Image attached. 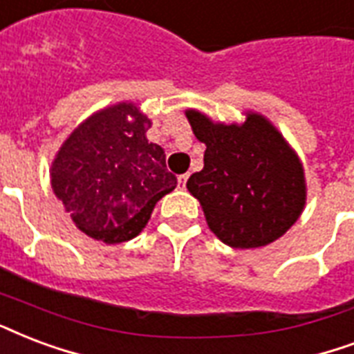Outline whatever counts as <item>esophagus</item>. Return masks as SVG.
I'll return each mask as SVG.
<instances>
[{
	"label": "esophagus",
	"instance_id": "obj_1",
	"mask_svg": "<svg viewBox=\"0 0 354 354\" xmlns=\"http://www.w3.org/2000/svg\"><path fill=\"white\" fill-rule=\"evenodd\" d=\"M187 178H189V174L187 172H185V174H182V176H178V183H180V187H185V183H187Z\"/></svg>",
	"mask_w": 354,
	"mask_h": 354
}]
</instances>
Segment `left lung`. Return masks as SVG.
<instances>
[{"mask_svg":"<svg viewBox=\"0 0 354 354\" xmlns=\"http://www.w3.org/2000/svg\"><path fill=\"white\" fill-rule=\"evenodd\" d=\"M185 117L206 145L204 169L187 189L209 230L232 249H260L284 236L306 204L303 163L284 135L254 111L243 124L215 122L196 109Z\"/></svg>","mask_w":354,"mask_h":354,"instance_id":"left-lung-1","label":"left lung"}]
</instances>
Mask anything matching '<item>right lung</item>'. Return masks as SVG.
<instances>
[{
  "label": "right lung",
  "mask_w": 354,
  "mask_h": 354,
  "mask_svg": "<svg viewBox=\"0 0 354 354\" xmlns=\"http://www.w3.org/2000/svg\"><path fill=\"white\" fill-rule=\"evenodd\" d=\"M150 126L133 102H118L83 120L55 153L51 189L88 237L107 245L133 239L176 187L163 148L148 142Z\"/></svg>",
  "instance_id": "right-lung-1"
}]
</instances>
